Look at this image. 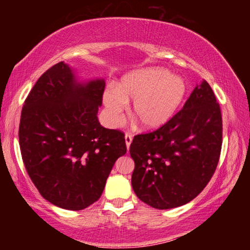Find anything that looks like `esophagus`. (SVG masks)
<instances>
[{"label": "esophagus", "instance_id": "1", "mask_svg": "<svg viewBox=\"0 0 250 250\" xmlns=\"http://www.w3.org/2000/svg\"><path fill=\"white\" fill-rule=\"evenodd\" d=\"M132 139H133V137L130 133H125V146H126V147H128V149H129V146L131 145V142H132Z\"/></svg>", "mask_w": 250, "mask_h": 250}]
</instances>
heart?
<instances>
[{
	"label": "heart",
	"mask_w": 250,
	"mask_h": 250,
	"mask_svg": "<svg viewBox=\"0 0 250 250\" xmlns=\"http://www.w3.org/2000/svg\"><path fill=\"white\" fill-rule=\"evenodd\" d=\"M188 86L183 78L164 68H146L126 75L117 89L104 92V104L110 120L118 124L126 107L133 100L130 115L146 130L158 129L172 119L183 104Z\"/></svg>",
	"instance_id": "heart-1"
}]
</instances>
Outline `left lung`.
<instances>
[{"label": "left lung", "instance_id": "obj_1", "mask_svg": "<svg viewBox=\"0 0 250 250\" xmlns=\"http://www.w3.org/2000/svg\"><path fill=\"white\" fill-rule=\"evenodd\" d=\"M222 131L221 108L203 80L166 125L133 138L130 155L134 161L131 184L135 195L158 209L194 200L216 170Z\"/></svg>", "mask_w": 250, "mask_h": 250}]
</instances>
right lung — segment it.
I'll list each match as a JSON object with an SVG mask.
<instances>
[{"label":"right lung","mask_w":250,"mask_h":250,"mask_svg":"<svg viewBox=\"0 0 250 250\" xmlns=\"http://www.w3.org/2000/svg\"><path fill=\"white\" fill-rule=\"evenodd\" d=\"M105 83L79 82L64 62L45 71L21 115L25 168L41 195L61 208L80 210L99 200L113 164L126 152L125 135L99 124Z\"/></svg>","instance_id":"1"}]
</instances>
